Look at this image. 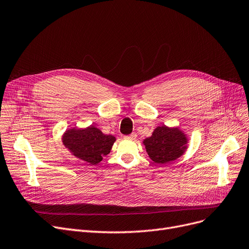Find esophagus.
I'll return each instance as SVG.
<instances>
[{
    "label": "esophagus",
    "mask_w": 249,
    "mask_h": 249,
    "mask_svg": "<svg viewBox=\"0 0 249 249\" xmlns=\"http://www.w3.org/2000/svg\"><path fill=\"white\" fill-rule=\"evenodd\" d=\"M137 138V135L135 133L128 135V136H124V139L125 140H135V139Z\"/></svg>",
    "instance_id": "34e87169"
}]
</instances>
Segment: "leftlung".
<instances>
[{"label":"left lung","instance_id":"left-lung-1","mask_svg":"<svg viewBox=\"0 0 249 249\" xmlns=\"http://www.w3.org/2000/svg\"><path fill=\"white\" fill-rule=\"evenodd\" d=\"M146 151L155 163H167L180 157L187 148V138L177 127L157 126L144 140Z\"/></svg>","mask_w":249,"mask_h":249}]
</instances>
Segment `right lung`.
Masks as SVG:
<instances>
[{"mask_svg": "<svg viewBox=\"0 0 249 249\" xmlns=\"http://www.w3.org/2000/svg\"><path fill=\"white\" fill-rule=\"evenodd\" d=\"M62 141L74 156L91 164H97L110 152L115 138L104 135L99 128L91 125L83 130L71 128L66 131Z\"/></svg>", "mask_w": 249, "mask_h": 249, "instance_id": "obj_1", "label": "right lung"}]
</instances>
